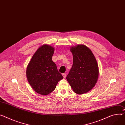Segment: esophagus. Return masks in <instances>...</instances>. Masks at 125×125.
<instances>
[{
	"label": "esophagus",
	"mask_w": 125,
	"mask_h": 125,
	"mask_svg": "<svg viewBox=\"0 0 125 125\" xmlns=\"http://www.w3.org/2000/svg\"><path fill=\"white\" fill-rule=\"evenodd\" d=\"M62 76H63V78H64H64H65V77H66V73H62Z\"/></svg>",
	"instance_id": "1"
}]
</instances>
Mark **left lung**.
Returning <instances> with one entry per match:
<instances>
[{"mask_svg": "<svg viewBox=\"0 0 125 125\" xmlns=\"http://www.w3.org/2000/svg\"><path fill=\"white\" fill-rule=\"evenodd\" d=\"M73 55V64L66 80L73 92L83 94L91 91L98 81L99 66L91 50L83 44L70 48Z\"/></svg>", "mask_w": 125, "mask_h": 125, "instance_id": "left-lung-1", "label": "left lung"}]
</instances>
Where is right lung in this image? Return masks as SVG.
<instances>
[{"label":"right lung","instance_id":"add662e5","mask_svg":"<svg viewBox=\"0 0 125 125\" xmlns=\"http://www.w3.org/2000/svg\"><path fill=\"white\" fill-rule=\"evenodd\" d=\"M54 48L50 45L41 46L33 55L26 71L27 81L37 93L47 95L53 91L63 76L57 69L52 57Z\"/></svg>","mask_w":125,"mask_h":125}]
</instances>
